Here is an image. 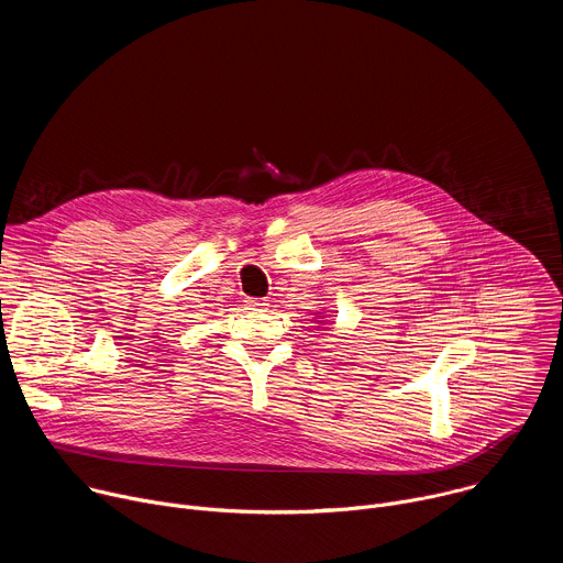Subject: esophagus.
Returning a JSON list of instances; mask_svg holds the SVG:
<instances>
[{"label": "esophagus", "instance_id": "obj_1", "mask_svg": "<svg viewBox=\"0 0 563 563\" xmlns=\"http://www.w3.org/2000/svg\"><path fill=\"white\" fill-rule=\"evenodd\" d=\"M245 305H247V309H263L267 305V300H263V298H247Z\"/></svg>", "mask_w": 563, "mask_h": 563}]
</instances>
